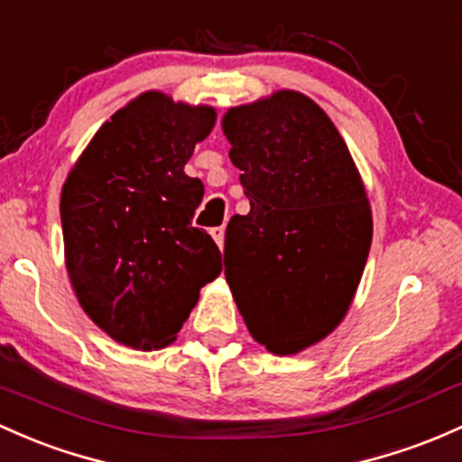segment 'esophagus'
Here are the masks:
<instances>
[{"instance_id":"34e87169","label":"esophagus","mask_w":462,"mask_h":462,"mask_svg":"<svg viewBox=\"0 0 462 462\" xmlns=\"http://www.w3.org/2000/svg\"><path fill=\"white\" fill-rule=\"evenodd\" d=\"M211 237L216 240V245L222 249V246H225V226H216V229H211Z\"/></svg>"}]
</instances>
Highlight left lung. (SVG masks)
I'll return each mask as SVG.
<instances>
[{
  "mask_svg": "<svg viewBox=\"0 0 462 462\" xmlns=\"http://www.w3.org/2000/svg\"><path fill=\"white\" fill-rule=\"evenodd\" d=\"M222 130L251 202L226 226V282L253 339L295 355L344 319L359 286L372 242L364 182L330 118L300 92L231 107Z\"/></svg>",
  "mask_w": 462,
  "mask_h": 462,
  "instance_id": "1",
  "label": "left lung"
}]
</instances>
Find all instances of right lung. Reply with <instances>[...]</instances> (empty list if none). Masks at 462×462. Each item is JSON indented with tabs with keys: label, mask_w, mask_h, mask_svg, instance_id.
<instances>
[{
	"label": "right lung",
	"mask_w": 462,
	"mask_h": 462,
	"mask_svg": "<svg viewBox=\"0 0 462 462\" xmlns=\"http://www.w3.org/2000/svg\"><path fill=\"white\" fill-rule=\"evenodd\" d=\"M213 121V107L145 92L103 123L68 173V275L81 309L118 344H170L220 275V249L191 225L205 185L185 173Z\"/></svg>",
	"instance_id": "right-lung-1"
}]
</instances>
